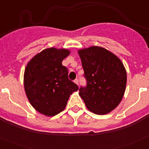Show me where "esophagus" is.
<instances>
[{
  "label": "esophagus",
  "instance_id": "obj_1",
  "mask_svg": "<svg viewBox=\"0 0 149 149\" xmlns=\"http://www.w3.org/2000/svg\"><path fill=\"white\" fill-rule=\"evenodd\" d=\"M74 82L76 84H77V85H78L79 84V81H78V79H75V80H74Z\"/></svg>",
  "mask_w": 149,
  "mask_h": 149
}]
</instances>
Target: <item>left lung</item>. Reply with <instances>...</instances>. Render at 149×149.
<instances>
[{
    "mask_svg": "<svg viewBox=\"0 0 149 149\" xmlns=\"http://www.w3.org/2000/svg\"><path fill=\"white\" fill-rule=\"evenodd\" d=\"M86 86L79 95L93 113L104 115L122 101L127 83V73L118 56L98 46L79 50Z\"/></svg>",
    "mask_w": 149,
    "mask_h": 149,
    "instance_id": "1",
    "label": "left lung"
}]
</instances>
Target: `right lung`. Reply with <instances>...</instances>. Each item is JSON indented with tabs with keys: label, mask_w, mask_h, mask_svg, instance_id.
I'll list each match as a JSON object with an SVG mask.
<instances>
[{
	"label": "right lung",
	"mask_w": 149,
	"mask_h": 149,
	"mask_svg": "<svg viewBox=\"0 0 149 149\" xmlns=\"http://www.w3.org/2000/svg\"><path fill=\"white\" fill-rule=\"evenodd\" d=\"M70 51L50 48L42 51L27 63L24 74L26 95L35 110L47 116L63 111L68 98L78 86L68 79L62 62Z\"/></svg>",
	"instance_id": "1"
}]
</instances>
